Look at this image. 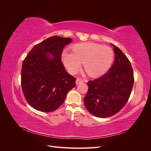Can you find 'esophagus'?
<instances>
[{
  "mask_svg": "<svg viewBox=\"0 0 151 151\" xmlns=\"http://www.w3.org/2000/svg\"><path fill=\"white\" fill-rule=\"evenodd\" d=\"M83 82H84V81L81 78H79V77H77V79H76V84H79L80 83H83Z\"/></svg>",
  "mask_w": 151,
  "mask_h": 151,
  "instance_id": "esophagus-1",
  "label": "esophagus"
}]
</instances>
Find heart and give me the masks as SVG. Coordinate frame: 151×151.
I'll return each instance as SVG.
<instances>
[{
    "instance_id": "b5f03b06",
    "label": "heart",
    "mask_w": 151,
    "mask_h": 151,
    "mask_svg": "<svg viewBox=\"0 0 151 151\" xmlns=\"http://www.w3.org/2000/svg\"><path fill=\"white\" fill-rule=\"evenodd\" d=\"M62 58L71 74L78 72L81 63H83L88 74L97 77L104 74L110 68L114 60V52L109 47L94 43H83L75 45L72 53L63 52Z\"/></svg>"
}]
</instances>
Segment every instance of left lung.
Returning a JSON list of instances; mask_svg holds the SVG:
<instances>
[{
  "mask_svg": "<svg viewBox=\"0 0 151 151\" xmlns=\"http://www.w3.org/2000/svg\"><path fill=\"white\" fill-rule=\"evenodd\" d=\"M115 62L108 72L99 78L88 82V91L84 99L87 109L95 116L115 115L129 100L134 83V72L125 55L113 45Z\"/></svg>",
  "mask_w": 151,
  "mask_h": 151,
  "instance_id": "obj_1",
  "label": "left lung"
}]
</instances>
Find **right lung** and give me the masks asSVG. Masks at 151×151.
I'll list each match as a JSON object with an SVG mask.
<instances>
[{"instance_id": "add662e5", "label": "right lung", "mask_w": 151, "mask_h": 151, "mask_svg": "<svg viewBox=\"0 0 151 151\" xmlns=\"http://www.w3.org/2000/svg\"><path fill=\"white\" fill-rule=\"evenodd\" d=\"M72 40L51 36L33 47L22 62V93L30 106L38 111L56 110L76 86V79L66 72L61 60L63 48Z\"/></svg>"}]
</instances>
